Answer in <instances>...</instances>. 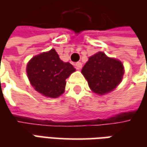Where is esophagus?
Instances as JSON below:
<instances>
[{"mask_svg": "<svg viewBox=\"0 0 147 147\" xmlns=\"http://www.w3.org/2000/svg\"><path fill=\"white\" fill-rule=\"evenodd\" d=\"M76 67L77 69H80L81 67H82V63L81 62H77V63H76Z\"/></svg>", "mask_w": 147, "mask_h": 147, "instance_id": "1", "label": "esophagus"}]
</instances>
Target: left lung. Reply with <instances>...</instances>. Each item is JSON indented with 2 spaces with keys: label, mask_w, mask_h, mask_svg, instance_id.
I'll return each mask as SVG.
<instances>
[{
  "label": "left lung",
  "mask_w": 147,
  "mask_h": 147,
  "mask_svg": "<svg viewBox=\"0 0 147 147\" xmlns=\"http://www.w3.org/2000/svg\"><path fill=\"white\" fill-rule=\"evenodd\" d=\"M90 88L98 94H105L115 89L123 78V66L120 61L99 52L89 58L82 69Z\"/></svg>",
  "instance_id": "1"
}]
</instances>
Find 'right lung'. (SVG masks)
I'll return each instance as SVG.
<instances>
[{
	"instance_id": "1",
	"label": "right lung",
	"mask_w": 147,
	"mask_h": 147,
	"mask_svg": "<svg viewBox=\"0 0 147 147\" xmlns=\"http://www.w3.org/2000/svg\"><path fill=\"white\" fill-rule=\"evenodd\" d=\"M76 69L62 61L54 49L34 57L27 64V72L37 91L49 98H57L64 92L65 80Z\"/></svg>"
}]
</instances>
